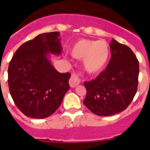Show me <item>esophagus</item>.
Instances as JSON below:
<instances>
[{
	"label": "esophagus",
	"instance_id": "1",
	"mask_svg": "<svg viewBox=\"0 0 150 150\" xmlns=\"http://www.w3.org/2000/svg\"><path fill=\"white\" fill-rule=\"evenodd\" d=\"M80 83V79L78 77V76L76 74H72L71 78H70V80H69V84H70V86L74 88V87L77 86Z\"/></svg>",
	"mask_w": 150,
	"mask_h": 150
}]
</instances>
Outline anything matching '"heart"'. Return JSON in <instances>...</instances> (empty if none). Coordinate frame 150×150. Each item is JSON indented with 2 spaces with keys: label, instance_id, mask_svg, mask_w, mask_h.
Segmentation results:
<instances>
[{
  "label": "heart",
  "instance_id": "1",
  "mask_svg": "<svg viewBox=\"0 0 150 150\" xmlns=\"http://www.w3.org/2000/svg\"><path fill=\"white\" fill-rule=\"evenodd\" d=\"M71 53L75 59H83V66L86 72L97 74L107 65L110 49L108 43L104 40L82 39L73 45Z\"/></svg>",
  "mask_w": 150,
  "mask_h": 150
}]
</instances>
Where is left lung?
Masks as SVG:
<instances>
[{"label":"left lung","instance_id":"obj_1","mask_svg":"<svg viewBox=\"0 0 150 150\" xmlns=\"http://www.w3.org/2000/svg\"><path fill=\"white\" fill-rule=\"evenodd\" d=\"M111 58L107 68L96 79L85 82V106L95 114L109 116L125 110L137 92L139 62L132 50L111 40Z\"/></svg>","mask_w":150,"mask_h":150}]
</instances>
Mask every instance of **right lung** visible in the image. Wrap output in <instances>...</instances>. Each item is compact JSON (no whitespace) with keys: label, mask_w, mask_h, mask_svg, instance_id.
Wrapping results in <instances>:
<instances>
[{"label":"right lung","mask_w":150,"mask_h":150,"mask_svg":"<svg viewBox=\"0 0 150 150\" xmlns=\"http://www.w3.org/2000/svg\"><path fill=\"white\" fill-rule=\"evenodd\" d=\"M59 31L44 33L16 50L8 67V85L13 101L28 117L44 119L62 104L70 88V73L58 72L49 54L62 52Z\"/></svg>","instance_id":"right-lung-1"}]
</instances>
